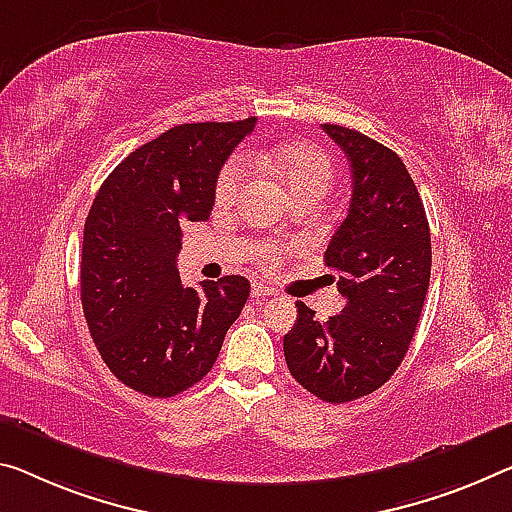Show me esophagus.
I'll return each mask as SVG.
<instances>
[{"instance_id": "obj_1", "label": "esophagus", "mask_w": 512, "mask_h": 512, "mask_svg": "<svg viewBox=\"0 0 512 512\" xmlns=\"http://www.w3.org/2000/svg\"><path fill=\"white\" fill-rule=\"evenodd\" d=\"M270 295H274V288H270V286H263V283H254V286H251V297H254V300H265V297H270Z\"/></svg>"}]
</instances>
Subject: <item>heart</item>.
Segmentation results:
<instances>
[{
  "instance_id": "heart-1",
  "label": "heart",
  "mask_w": 512,
  "mask_h": 512,
  "mask_svg": "<svg viewBox=\"0 0 512 512\" xmlns=\"http://www.w3.org/2000/svg\"><path fill=\"white\" fill-rule=\"evenodd\" d=\"M249 162L256 164L279 180L295 199L302 196L327 194L334 183V164L322 148L313 144H281L272 151H256L249 157H233L222 169L215 187V201L219 208H233L242 201L249 187ZM256 256L263 261H274L277 251L270 245H258Z\"/></svg>"
}]
</instances>
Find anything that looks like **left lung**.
Instances as JSON below:
<instances>
[{
    "instance_id": "obj_1",
    "label": "left lung",
    "mask_w": 512,
    "mask_h": 512,
    "mask_svg": "<svg viewBox=\"0 0 512 512\" xmlns=\"http://www.w3.org/2000/svg\"><path fill=\"white\" fill-rule=\"evenodd\" d=\"M322 130L343 148L352 171L348 217L325 251L345 309L320 322L297 302L283 355L306 391L350 403L380 389L407 355L430 283V229L410 171L391 148L343 125Z\"/></svg>"
}]
</instances>
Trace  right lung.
I'll list each match as a JSON object with an SVG mask.
<instances>
[{"label":"right lung","mask_w":512,"mask_h":512,"mask_svg":"<svg viewBox=\"0 0 512 512\" xmlns=\"http://www.w3.org/2000/svg\"><path fill=\"white\" fill-rule=\"evenodd\" d=\"M254 125H176L125 157L93 199L84 318L109 371L144 396L171 398L203 380L247 302L238 274L185 288L176 258L180 226L210 217L219 169Z\"/></svg>","instance_id":"1"}]
</instances>
